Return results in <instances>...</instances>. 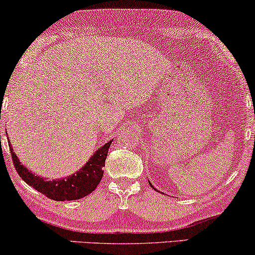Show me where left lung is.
Masks as SVG:
<instances>
[{
    "instance_id": "left-lung-1",
    "label": "left lung",
    "mask_w": 255,
    "mask_h": 255,
    "mask_svg": "<svg viewBox=\"0 0 255 255\" xmlns=\"http://www.w3.org/2000/svg\"><path fill=\"white\" fill-rule=\"evenodd\" d=\"M149 184H151V182H149ZM151 187H152V188H154V187H153V186H152V184H151Z\"/></svg>"
}]
</instances>
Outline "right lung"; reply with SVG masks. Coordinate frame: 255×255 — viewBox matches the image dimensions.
<instances>
[{"label":"right lung","mask_w":255,"mask_h":255,"mask_svg":"<svg viewBox=\"0 0 255 255\" xmlns=\"http://www.w3.org/2000/svg\"><path fill=\"white\" fill-rule=\"evenodd\" d=\"M10 141V140H9ZM113 140L108 141L102 147L94 153L89 161H87L81 169L78 170L73 175L62 177L59 180H47L45 177L38 176L30 172L25 166L22 165L19 159L17 158L15 152L10 145V153L15 166L16 172L22 177V180L39 191L45 196L54 201H73L79 200L93 193L99 186L103 176V167L106 166V159Z\"/></svg>","instance_id":"right-lung-1"}]
</instances>
